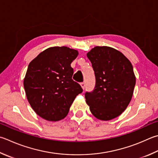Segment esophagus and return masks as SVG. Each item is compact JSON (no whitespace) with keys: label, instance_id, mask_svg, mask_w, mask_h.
<instances>
[{"label":"esophagus","instance_id":"34e87169","mask_svg":"<svg viewBox=\"0 0 158 158\" xmlns=\"http://www.w3.org/2000/svg\"><path fill=\"white\" fill-rule=\"evenodd\" d=\"M80 85H81L82 89L84 90L85 88V82H81V83H80Z\"/></svg>","mask_w":158,"mask_h":158}]
</instances>
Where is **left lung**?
I'll return each instance as SVG.
<instances>
[{
	"instance_id": "1",
	"label": "left lung",
	"mask_w": 158,
	"mask_h": 158,
	"mask_svg": "<svg viewBox=\"0 0 158 158\" xmlns=\"http://www.w3.org/2000/svg\"><path fill=\"white\" fill-rule=\"evenodd\" d=\"M93 67L96 86L86 92L91 114L100 120H110L122 114L131 100L135 76L131 62L112 47H95L87 53Z\"/></svg>"
}]
</instances>
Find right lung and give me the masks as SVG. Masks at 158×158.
Returning <instances> with one entry per match:
<instances>
[{
  "label": "right lung",
  "mask_w": 158,
  "mask_h": 158,
  "mask_svg": "<svg viewBox=\"0 0 158 158\" xmlns=\"http://www.w3.org/2000/svg\"><path fill=\"white\" fill-rule=\"evenodd\" d=\"M78 52L67 47H49L30 62L24 78L27 98L34 111L44 120L64 118L76 97L82 92L73 81L71 62Z\"/></svg>",
  "instance_id": "right-lung-1"
}]
</instances>
